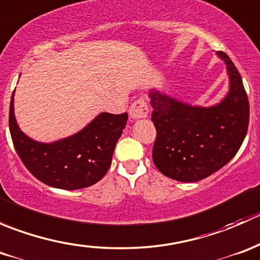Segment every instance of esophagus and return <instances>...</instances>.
Here are the masks:
<instances>
[{
  "label": "esophagus",
  "instance_id": "esophagus-1",
  "mask_svg": "<svg viewBox=\"0 0 260 260\" xmlns=\"http://www.w3.org/2000/svg\"><path fill=\"white\" fill-rule=\"evenodd\" d=\"M148 112L149 109L148 106H147V102L143 98H140L131 106L129 117L133 120L141 119V118H146L148 115Z\"/></svg>",
  "mask_w": 260,
  "mask_h": 260
}]
</instances>
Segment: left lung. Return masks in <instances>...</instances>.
I'll list each match as a JSON object with an SVG mask.
<instances>
[{
	"label": "left lung",
	"instance_id": "obj_1",
	"mask_svg": "<svg viewBox=\"0 0 260 260\" xmlns=\"http://www.w3.org/2000/svg\"><path fill=\"white\" fill-rule=\"evenodd\" d=\"M229 91L211 107L190 106L152 89L148 93L157 136L152 158L165 176L195 182L219 171L237 154L249 125V101L242 77L225 52Z\"/></svg>",
	"mask_w": 260,
	"mask_h": 260
}]
</instances>
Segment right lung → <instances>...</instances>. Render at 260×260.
<instances>
[{
  "instance_id": "1",
  "label": "right lung",
  "mask_w": 260,
  "mask_h": 260,
  "mask_svg": "<svg viewBox=\"0 0 260 260\" xmlns=\"http://www.w3.org/2000/svg\"><path fill=\"white\" fill-rule=\"evenodd\" d=\"M14 94L10 103V133L18 157L36 179L62 190H79L103 179L112 164L115 143L127 124V113H101L75 135L43 143L18 127Z\"/></svg>"
}]
</instances>
